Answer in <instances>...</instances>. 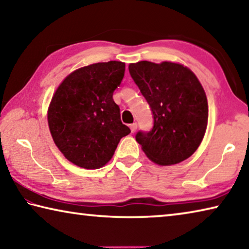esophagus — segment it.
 Segmentation results:
<instances>
[{
    "label": "esophagus",
    "mask_w": 249,
    "mask_h": 249,
    "mask_svg": "<svg viewBox=\"0 0 249 249\" xmlns=\"http://www.w3.org/2000/svg\"><path fill=\"white\" fill-rule=\"evenodd\" d=\"M129 128H130V130H132V133H134L135 130L137 129V123H133V124H130V125H129Z\"/></svg>",
    "instance_id": "esophagus-1"
}]
</instances>
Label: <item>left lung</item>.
Returning a JSON list of instances; mask_svg holds the SVG:
<instances>
[{
	"mask_svg": "<svg viewBox=\"0 0 249 249\" xmlns=\"http://www.w3.org/2000/svg\"><path fill=\"white\" fill-rule=\"evenodd\" d=\"M128 70L154 116L151 130L136 134L142 149L160 166L188 159L203 140L209 117L208 100L196 74L170 61H140Z\"/></svg>",
	"mask_w": 249,
	"mask_h": 249,
	"instance_id": "obj_1",
	"label": "left lung"
}]
</instances>
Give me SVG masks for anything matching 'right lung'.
Instances as JSON below:
<instances>
[{"label":"right lung","mask_w":249,"mask_h":249,"mask_svg":"<svg viewBox=\"0 0 249 249\" xmlns=\"http://www.w3.org/2000/svg\"><path fill=\"white\" fill-rule=\"evenodd\" d=\"M124 72V62H98L71 72L54 92L49 129L59 150L74 165L84 169L107 165L121 138L130 133L113 100Z\"/></svg>","instance_id":"1"}]
</instances>
